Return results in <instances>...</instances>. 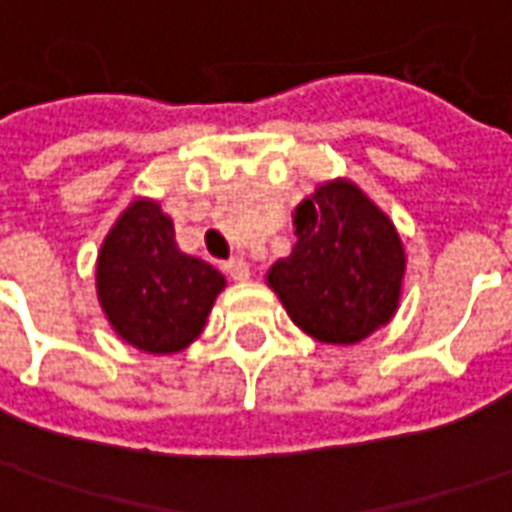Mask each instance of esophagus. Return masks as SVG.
Masks as SVG:
<instances>
[{
  "instance_id": "34e87169",
  "label": "esophagus",
  "mask_w": 512,
  "mask_h": 512,
  "mask_svg": "<svg viewBox=\"0 0 512 512\" xmlns=\"http://www.w3.org/2000/svg\"><path fill=\"white\" fill-rule=\"evenodd\" d=\"M223 270L229 275L231 281H248L251 278V267L245 259H229L223 264Z\"/></svg>"
}]
</instances>
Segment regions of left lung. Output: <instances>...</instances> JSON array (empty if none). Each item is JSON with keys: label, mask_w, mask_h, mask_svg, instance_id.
Listing matches in <instances>:
<instances>
[{"label": "left lung", "mask_w": 512, "mask_h": 512, "mask_svg": "<svg viewBox=\"0 0 512 512\" xmlns=\"http://www.w3.org/2000/svg\"><path fill=\"white\" fill-rule=\"evenodd\" d=\"M292 253L267 286L302 333L322 343H360L401 305L406 251L395 223L352 179H327L294 207Z\"/></svg>", "instance_id": "obj_1"}]
</instances>
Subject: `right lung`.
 Masks as SVG:
<instances>
[{
    "label": "right lung",
    "mask_w": 512,
    "mask_h": 512,
    "mask_svg": "<svg viewBox=\"0 0 512 512\" xmlns=\"http://www.w3.org/2000/svg\"><path fill=\"white\" fill-rule=\"evenodd\" d=\"M95 289L122 341L147 354H177L204 333L226 278L179 251L174 220L158 201L138 196L100 245Z\"/></svg>",
    "instance_id": "1"
}]
</instances>
